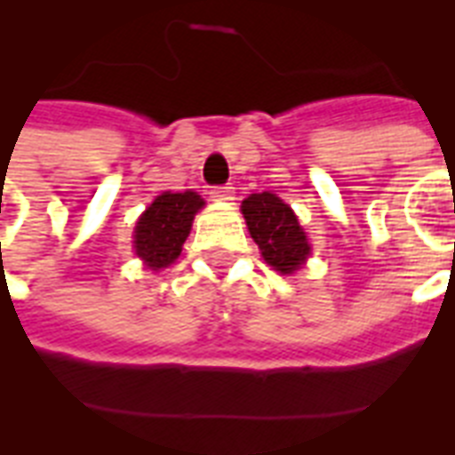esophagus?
<instances>
[{
    "instance_id": "esophagus-1",
    "label": "esophagus",
    "mask_w": 455,
    "mask_h": 455,
    "mask_svg": "<svg viewBox=\"0 0 455 455\" xmlns=\"http://www.w3.org/2000/svg\"><path fill=\"white\" fill-rule=\"evenodd\" d=\"M210 198L217 200V203H231L235 198L234 186H217V188L210 191Z\"/></svg>"
}]
</instances>
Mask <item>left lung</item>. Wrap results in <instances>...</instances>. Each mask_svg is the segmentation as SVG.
<instances>
[{
    "mask_svg": "<svg viewBox=\"0 0 455 455\" xmlns=\"http://www.w3.org/2000/svg\"><path fill=\"white\" fill-rule=\"evenodd\" d=\"M241 212L269 267L281 274H292L307 262L311 252L309 238L291 205H285L276 193H252L243 200Z\"/></svg>",
    "mask_w": 455,
    "mask_h": 455,
    "instance_id": "1",
    "label": "left lung"
}]
</instances>
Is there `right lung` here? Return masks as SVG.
<instances>
[{"mask_svg": "<svg viewBox=\"0 0 455 455\" xmlns=\"http://www.w3.org/2000/svg\"><path fill=\"white\" fill-rule=\"evenodd\" d=\"M203 205L205 200L196 191H164L146 207L134 227V250L148 269H164L181 255L193 217Z\"/></svg>", "mask_w": 455, "mask_h": 455, "instance_id": "right-lung-1", "label": "right lung"}]
</instances>
